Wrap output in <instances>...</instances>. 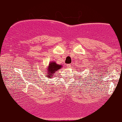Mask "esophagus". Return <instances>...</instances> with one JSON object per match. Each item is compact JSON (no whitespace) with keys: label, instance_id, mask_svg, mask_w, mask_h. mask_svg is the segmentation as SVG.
Instances as JSON below:
<instances>
[{"label":"esophagus","instance_id":"obj_1","mask_svg":"<svg viewBox=\"0 0 122 122\" xmlns=\"http://www.w3.org/2000/svg\"><path fill=\"white\" fill-rule=\"evenodd\" d=\"M66 66H67V68H70V67H71V65L68 64V65H66Z\"/></svg>","mask_w":122,"mask_h":122}]
</instances>
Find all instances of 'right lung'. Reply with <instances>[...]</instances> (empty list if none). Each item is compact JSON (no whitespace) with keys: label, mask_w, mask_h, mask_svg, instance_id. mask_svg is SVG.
<instances>
[{"label":"right lung","mask_w":122,"mask_h":122,"mask_svg":"<svg viewBox=\"0 0 122 122\" xmlns=\"http://www.w3.org/2000/svg\"><path fill=\"white\" fill-rule=\"evenodd\" d=\"M62 67V65H57V63H56V62H51L49 63L47 70L48 73V75H47V77L48 78H53V76L54 75V73H55L57 71L59 70V69H60Z\"/></svg>","instance_id":"obj_1"}]
</instances>
